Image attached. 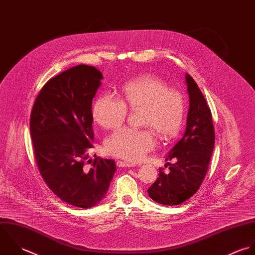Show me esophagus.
Masks as SVG:
<instances>
[{
	"label": "esophagus",
	"instance_id": "1",
	"mask_svg": "<svg viewBox=\"0 0 255 255\" xmlns=\"http://www.w3.org/2000/svg\"><path fill=\"white\" fill-rule=\"evenodd\" d=\"M118 167H133L134 164L128 163V162H124V161H117Z\"/></svg>",
	"mask_w": 255,
	"mask_h": 255
}]
</instances>
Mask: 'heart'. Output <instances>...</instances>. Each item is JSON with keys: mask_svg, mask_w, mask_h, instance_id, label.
I'll return each instance as SVG.
<instances>
[{"mask_svg": "<svg viewBox=\"0 0 255 255\" xmlns=\"http://www.w3.org/2000/svg\"><path fill=\"white\" fill-rule=\"evenodd\" d=\"M128 108L141 110L143 129L124 128L114 132L106 142L108 152L130 162L141 160L156 145L155 133L170 140L180 132L185 117V100L181 92L154 75H143L128 82L121 100L104 94L93 105V117L105 129L118 128L128 117Z\"/></svg>", "mask_w": 255, "mask_h": 255, "instance_id": "obj_1", "label": "heart"}]
</instances>
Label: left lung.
Masks as SVG:
<instances>
[{
	"mask_svg": "<svg viewBox=\"0 0 255 255\" xmlns=\"http://www.w3.org/2000/svg\"><path fill=\"white\" fill-rule=\"evenodd\" d=\"M190 98L186 131L172 147L166 160L169 172L159 169V177L148 188L149 197L162 205L176 206L191 198L202 185L215 146V128L207 101L194 79L187 74Z\"/></svg>",
	"mask_w": 255,
	"mask_h": 255,
	"instance_id": "obj_1",
	"label": "left lung"
}]
</instances>
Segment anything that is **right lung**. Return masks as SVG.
Wrapping results in <instances>:
<instances>
[{
    "mask_svg": "<svg viewBox=\"0 0 255 255\" xmlns=\"http://www.w3.org/2000/svg\"><path fill=\"white\" fill-rule=\"evenodd\" d=\"M102 78L97 68L84 64L51 78L38 93L29 120L33 155L42 179L59 199L83 209L105 197L117 170L115 160L90 159L92 101Z\"/></svg>",
    "mask_w": 255,
    "mask_h": 255,
    "instance_id": "right-lung-1",
    "label": "right lung"
}]
</instances>
